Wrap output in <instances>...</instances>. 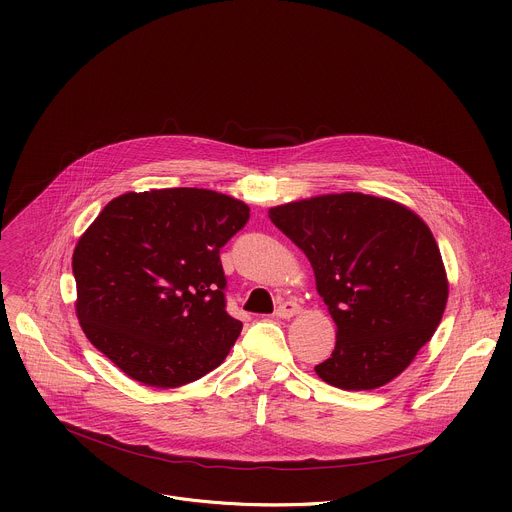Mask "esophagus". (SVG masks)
<instances>
[{"mask_svg":"<svg viewBox=\"0 0 512 512\" xmlns=\"http://www.w3.org/2000/svg\"><path fill=\"white\" fill-rule=\"evenodd\" d=\"M298 312H300V306L296 302H281L275 310V316L277 318H291V316H296Z\"/></svg>","mask_w":512,"mask_h":512,"instance_id":"34e87169","label":"esophagus"}]
</instances>
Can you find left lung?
<instances>
[{
	"label": "left lung",
	"instance_id": "left-lung-1",
	"mask_svg": "<svg viewBox=\"0 0 512 512\" xmlns=\"http://www.w3.org/2000/svg\"><path fill=\"white\" fill-rule=\"evenodd\" d=\"M310 259L336 322V346L316 364L322 381L369 391L401 375L429 342L448 302L440 249L409 208L344 192L269 210Z\"/></svg>",
	"mask_w": 512,
	"mask_h": 512
}]
</instances>
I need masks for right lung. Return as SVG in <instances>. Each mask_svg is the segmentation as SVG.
Segmentation results:
<instances>
[{
  "instance_id": "1",
  "label": "right lung",
  "mask_w": 512,
  "mask_h": 512,
  "mask_svg": "<svg viewBox=\"0 0 512 512\" xmlns=\"http://www.w3.org/2000/svg\"><path fill=\"white\" fill-rule=\"evenodd\" d=\"M247 221V204L202 188L111 200L72 255L91 344L158 389L214 371L243 328L227 312L221 249Z\"/></svg>"
}]
</instances>
